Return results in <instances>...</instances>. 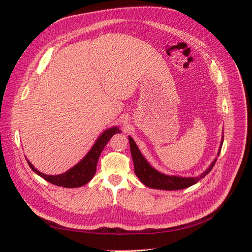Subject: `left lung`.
<instances>
[{
	"instance_id": "obj_1",
	"label": "left lung",
	"mask_w": 252,
	"mask_h": 252,
	"mask_svg": "<svg viewBox=\"0 0 252 252\" xmlns=\"http://www.w3.org/2000/svg\"><path fill=\"white\" fill-rule=\"evenodd\" d=\"M223 141H224V136L222 138V142H220V146L218 152V156L220 155V148H222ZM129 144H130V151H131V157H132V161L134 165V172L136 174V177L141 180V182L145 186L155 188V189L180 190V189H184V188L192 186L196 184L200 180H202L205 175H207L211 171L213 166H215L217 162V158H216L215 161H213L207 168V170H205L201 175L195 178H185V177L183 178V177H178V175H167L158 171L157 169L154 168V167L150 166V164L146 161V158H145L141 154L140 149L138 148V146H136V144L132 140L131 136H129Z\"/></svg>"
}]
</instances>
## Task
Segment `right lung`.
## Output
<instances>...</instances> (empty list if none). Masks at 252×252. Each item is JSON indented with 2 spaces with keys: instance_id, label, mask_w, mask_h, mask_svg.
<instances>
[{
  "instance_id": "add662e5",
  "label": "right lung",
  "mask_w": 252,
  "mask_h": 252,
  "mask_svg": "<svg viewBox=\"0 0 252 252\" xmlns=\"http://www.w3.org/2000/svg\"><path fill=\"white\" fill-rule=\"evenodd\" d=\"M119 132H121V130L116 126L107 129V130H105L100 136H98L93 148L89 150V152L85 156V158H84L77 165H74L72 168H70L69 170H67L62 174H58V175L44 174L37 169H35L34 166L26 158L27 163L30 168H32L37 175H40L41 178L51 183L53 185L62 186L65 188L81 187L83 185L87 184V183L94 178L96 170V164L98 161V158H100L104 147L106 146V144L109 142L111 136Z\"/></svg>"
}]
</instances>
